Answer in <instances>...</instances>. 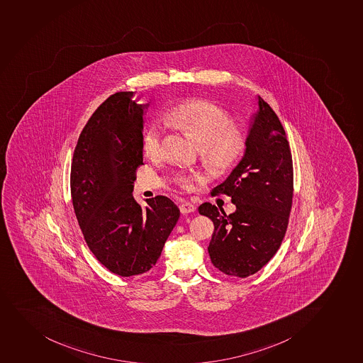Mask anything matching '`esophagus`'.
Instances as JSON below:
<instances>
[{"mask_svg": "<svg viewBox=\"0 0 363 363\" xmlns=\"http://www.w3.org/2000/svg\"><path fill=\"white\" fill-rule=\"evenodd\" d=\"M179 209L183 214H189V213H194L195 211L196 206L190 202H183L180 204Z\"/></svg>", "mask_w": 363, "mask_h": 363, "instance_id": "1", "label": "esophagus"}]
</instances>
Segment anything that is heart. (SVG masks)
<instances>
[{
    "label": "heart",
    "instance_id": "heart-1",
    "mask_svg": "<svg viewBox=\"0 0 363 363\" xmlns=\"http://www.w3.org/2000/svg\"><path fill=\"white\" fill-rule=\"evenodd\" d=\"M162 122L168 126L189 133L202 145L201 155L206 166L218 174H225L237 167L248 148V134L233 124L228 111L211 100L203 98L184 100L164 112ZM164 126L152 123L142 135V148L147 157L157 159L162 154ZM201 177L197 173H177L180 187L190 190Z\"/></svg>",
    "mask_w": 363,
    "mask_h": 363
}]
</instances>
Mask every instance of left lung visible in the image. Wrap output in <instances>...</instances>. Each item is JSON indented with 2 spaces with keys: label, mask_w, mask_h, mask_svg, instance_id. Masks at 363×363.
<instances>
[{
  "label": "left lung",
  "mask_w": 363,
  "mask_h": 363,
  "mask_svg": "<svg viewBox=\"0 0 363 363\" xmlns=\"http://www.w3.org/2000/svg\"><path fill=\"white\" fill-rule=\"evenodd\" d=\"M237 206L233 214L206 202L199 214L214 222L210 240L211 263L225 275L245 279L275 256L289 223L294 171L286 131L269 104L259 96L248 148L228 178L211 190Z\"/></svg>",
  "instance_id": "obj_1"
}]
</instances>
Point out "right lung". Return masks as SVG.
Returning a JSON list of instances; mask_svg holds the SVG:
<instances>
[{"label": "right lung", "mask_w": 363, "mask_h": 363, "mask_svg": "<svg viewBox=\"0 0 363 363\" xmlns=\"http://www.w3.org/2000/svg\"><path fill=\"white\" fill-rule=\"evenodd\" d=\"M134 92L108 96L88 119L74 150L70 171L73 206L84 241L96 259L123 277L157 264L180 211L166 197H133L143 164V111Z\"/></svg>", "instance_id": "right-lung-1"}]
</instances>
